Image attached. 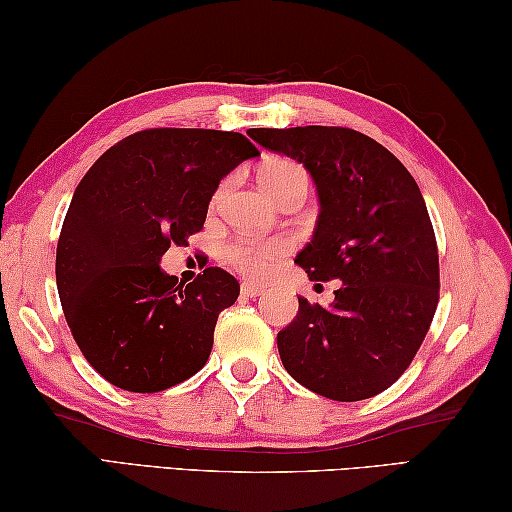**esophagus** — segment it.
I'll return each instance as SVG.
<instances>
[{"label": "esophagus", "mask_w": 512, "mask_h": 512, "mask_svg": "<svg viewBox=\"0 0 512 512\" xmlns=\"http://www.w3.org/2000/svg\"><path fill=\"white\" fill-rule=\"evenodd\" d=\"M264 293V287H259L255 282H241V296L246 298H259Z\"/></svg>", "instance_id": "esophagus-1"}]
</instances>
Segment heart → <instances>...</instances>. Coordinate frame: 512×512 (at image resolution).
I'll list each match as a JSON object with an SVG mask.
<instances>
[{
    "mask_svg": "<svg viewBox=\"0 0 512 512\" xmlns=\"http://www.w3.org/2000/svg\"><path fill=\"white\" fill-rule=\"evenodd\" d=\"M293 180H302L307 183L305 171L291 162H268L259 173V183L268 194H275L277 189L293 183ZM289 253L287 239L282 237H266V239H237L225 248V262L237 273H244L255 280H264L271 275L282 257Z\"/></svg>",
    "mask_w": 512,
    "mask_h": 512,
    "instance_id": "obj_1",
    "label": "heart"
}]
</instances>
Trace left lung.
Wrapping results in <instances>:
<instances>
[{
    "instance_id": "left-lung-1",
    "label": "left lung",
    "mask_w": 512,
    "mask_h": 512,
    "mask_svg": "<svg viewBox=\"0 0 512 512\" xmlns=\"http://www.w3.org/2000/svg\"><path fill=\"white\" fill-rule=\"evenodd\" d=\"M314 180L318 219L296 262L309 280H339L329 307L298 296L277 332L289 375L336 402L386 391L409 368L438 307V248L420 187L372 137L339 126L250 128Z\"/></svg>"
}]
</instances>
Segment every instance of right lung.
<instances>
[{"mask_svg": "<svg viewBox=\"0 0 512 512\" xmlns=\"http://www.w3.org/2000/svg\"><path fill=\"white\" fill-rule=\"evenodd\" d=\"M257 155L241 133L151 128L108 149L76 187L56 287L83 357L112 386L158 393L205 366L239 282L210 266L183 287L160 262L203 228L221 180Z\"/></svg>", "mask_w": 512, "mask_h": 512, "instance_id": "right-lung-1", "label": "right lung"}]
</instances>
